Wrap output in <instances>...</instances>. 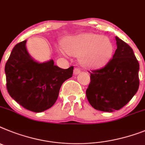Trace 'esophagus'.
Masks as SVG:
<instances>
[{
  "mask_svg": "<svg viewBox=\"0 0 145 145\" xmlns=\"http://www.w3.org/2000/svg\"><path fill=\"white\" fill-rule=\"evenodd\" d=\"M81 72V69L78 67H76L74 69V74L75 75H78V73H80Z\"/></svg>",
  "mask_w": 145,
  "mask_h": 145,
  "instance_id": "obj_1",
  "label": "esophagus"
}]
</instances>
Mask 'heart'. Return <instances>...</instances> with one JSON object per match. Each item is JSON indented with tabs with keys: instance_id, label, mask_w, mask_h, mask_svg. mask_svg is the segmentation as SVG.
I'll return each instance as SVG.
<instances>
[{
	"instance_id": "b5f03b06",
	"label": "heart",
	"mask_w": 145,
	"mask_h": 145,
	"mask_svg": "<svg viewBox=\"0 0 145 145\" xmlns=\"http://www.w3.org/2000/svg\"><path fill=\"white\" fill-rule=\"evenodd\" d=\"M64 46L69 54L83 56V63L89 68L104 66L111 59L114 52L109 39L91 33L67 37L64 40ZM65 52V50H61V54Z\"/></svg>"
}]
</instances>
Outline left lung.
<instances>
[{
  "instance_id": "obj_1",
  "label": "left lung",
  "mask_w": 145,
  "mask_h": 145,
  "mask_svg": "<svg viewBox=\"0 0 145 145\" xmlns=\"http://www.w3.org/2000/svg\"><path fill=\"white\" fill-rule=\"evenodd\" d=\"M117 48L103 67L91 70L86 97L98 111L112 112L125 106L138 91L139 64L133 49L116 37Z\"/></svg>"
}]
</instances>
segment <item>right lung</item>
I'll return each mask as SVG.
<instances>
[{"mask_svg": "<svg viewBox=\"0 0 145 145\" xmlns=\"http://www.w3.org/2000/svg\"><path fill=\"white\" fill-rule=\"evenodd\" d=\"M26 40L17 44L5 65L7 88L23 108L42 112L54 106L64 81L72 76L73 66L61 69L54 60L38 63L28 54Z\"/></svg>", "mask_w": 145, "mask_h": 145, "instance_id": "obj_1", "label": "right lung"}]
</instances>
